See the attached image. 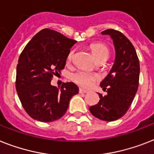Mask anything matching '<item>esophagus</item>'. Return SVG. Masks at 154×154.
<instances>
[{
	"mask_svg": "<svg viewBox=\"0 0 154 154\" xmlns=\"http://www.w3.org/2000/svg\"><path fill=\"white\" fill-rule=\"evenodd\" d=\"M88 91L83 89V88H79V93H87Z\"/></svg>",
	"mask_w": 154,
	"mask_h": 154,
	"instance_id": "1",
	"label": "esophagus"
}]
</instances>
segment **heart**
Wrapping results in <instances>:
<instances>
[{"instance_id":"obj_1","label":"heart","mask_w":154,"mask_h":154,"mask_svg":"<svg viewBox=\"0 0 154 154\" xmlns=\"http://www.w3.org/2000/svg\"><path fill=\"white\" fill-rule=\"evenodd\" d=\"M90 51L97 60L107 59L109 55V50L105 45L101 42H94L89 46ZM75 55V50H71L67 55V60L71 62ZM71 78L75 83L84 88H91L99 80V76L96 73L87 71H77L72 74Z\"/></svg>"}]
</instances>
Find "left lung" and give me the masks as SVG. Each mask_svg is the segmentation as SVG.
I'll return each instance as SVG.
<instances>
[{
  "label": "left lung",
  "mask_w": 154,
  "mask_h": 154,
  "mask_svg": "<svg viewBox=\"0 0 154 154\" xmlns=\"http://www.w3.org/2000/svg\"><path fill=\"white\" fill-rule=\"evenodd\" d=\"M109 35L116 48V60L112 69L100 87L107 94L99 93L100 101L89 107L93 116L103 121H115L129 109L139 85L140 65L136 51L131 41L122 33L114 29L101 32Z\"/></svg>",
  "instance_id": "1"
}]
</instances>
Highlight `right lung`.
<instances>
[{
    "label": "right lung",
    "instance_id": "1",
    "mask_svg": "<svg viewBox=\"0 0 154 154\" xmlns=\"http://www.w3.org/2000/svg\"><path fill=\"white\" fill-rule=\"evenodd\" d=\"M77 42L54 30L38 32L20 54L16 67V89L22 106L32 119L49 122L62 118L78 87L73 82L61 88L51 84L66 66L70 48Z\"/></svg>",
    "mask_w": 154,
    "mask_h": 154
}]
</instances>
